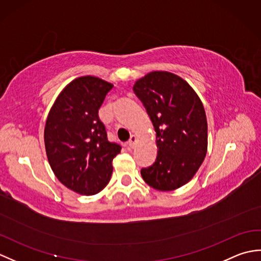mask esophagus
I'll return each mask as SVG.
<instances>
[{
	"instance_id": "obj_1",
	"label": "esophagus",
	"mask_w": 261,
	"mask_h": 261,
	"mask_svg": "<svg viewBox=\"0 0 261 261\" xmlns=\"http://www.w3.org/2000/svg\"><path fill=\"white\" fill-rule=\"evenodd\" d=\"M137 136H135V135H132L131 137H130V139H129V141L126 142V145H127V147L129 148H135V146H136V143H137Z\"/></svg>"
}]
</instances>
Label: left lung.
<instances>
[{
	"label": "left lung",
	"mask_w": 261,
	"mask_h": 261,
	"mask_svg": "<svg viewBox=\"0 0 261 261\" xmlns=\"http://www.w3.org/2000/svg\"><path fill=\"white\" fill-rule=\"evenodd\" d=\"M136 95L145 105L156 131L158 153L141 176L158 191H174L190 181L207 151V121L201 98L188 83L156 70L138 80Z\"/></svg>",
	"instance_id": "left-lung-1"
}]
</instances>
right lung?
Masks as SVG:
<instances>
[{
    "label": "right lung",
    "mask_w": 261,
    "mask_h": 261,
    "mask_svg": "<svg viewBox=\"0 0 261 261\" xmlns=\"http://www.w3.org/2000/svg\"><path fill=\"white\" fill-rule=\"evenodd\" d=\"M113 84L95 76L71 81L49 111L45 147L55 176L69 190L94 195L109 184L121 146L108 140L98 109Z\"/></svg>",
    "instance_id": "right-lung-1"
}]
</instances>
